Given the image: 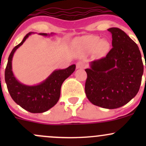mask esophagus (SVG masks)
<instances>
[{
  "mask_svg": "<svg viewBox=\"0 0 146 146\" xmlns=\"http://www.w3.org/2000/svg\"><path fill=\"white\" fill-rule=\"evenodd\" d=\"M85 68V64L82 61H78L76 64V69H82Z\"/></svg>",
  "mask_w": 146,
  "mask_h": 146,
  "instance_id": "esophagus-1",
  "label": "esophagus"
}]
</instances>
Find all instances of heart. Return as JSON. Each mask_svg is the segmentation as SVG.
Segmentation results:
<instances>
[{
    "label": "heart",
    "instance_id": "b5f03b06",
    "mask_svg": "<svg viewBox=\"0 0 146 146\" xmlns=\"http://www.w3.org/2000/svg\"><path fill=\"white\" fill-rule=\"evenodd\" d=\"M102 43V40L97 38H91L88 39L83 45V48L88 51H93L100 47Z\"/></svg>",
    "mask_w": 146,
    "mask_h": 146
}]
</instances>
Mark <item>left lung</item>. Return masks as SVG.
Masks as SVG:
<instances>
[{"label": "left lung", "instance_id": "obj_1", "mask_svg": "<svg viewBox=\"0 0 146 146\" xmlns=\"http://www.w3.org/2000/svg\"><path fill=\"white\" fill-rule=\"evenodd\" d=\"M108 31L112 36V48L105 57L91 61L89 68L85 69V90L92 104L116 109L138 93L143 64L138 45L123 31L117 27Z\"/></svg>", "mask_w": 146, "mask_h": 146}]
</instances>
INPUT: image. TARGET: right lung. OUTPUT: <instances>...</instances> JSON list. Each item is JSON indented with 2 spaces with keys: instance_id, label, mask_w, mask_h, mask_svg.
I'll use <instances>...</instances> for the list:
<instances>
[{
  "instance_id": "1",
  "label": "right lung",
  "mask_w": 146,
  "mask_h": 146,
  "mask_svg": "<svg viewBox=\"0 0 146 146\" xmlns=\"http://www.w3.org/2000/svg\"><path fill=\"white\" fill-rule=\"evenodd\" d=\"M35 32H29L18 45L13 48L8 60L5 70V80L10 96L15 102L31 113H42L54 107L60 98L63 82L76 69L73 64L65 69L54 70L44 80L39 84L28 85L20 82L13 72L12 61L16 50ZM44 36H53L54 33H39Z\"/></svg>"
}]
</instances>
